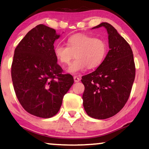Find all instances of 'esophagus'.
<instances>
[{
	"label": "esophagus",
	"instance_id": "esophagus-1",
	"mask_svg": "<svg viewBox=\"0 0 149 149\" xmlns=\"http://www.w3.org/2000/svg\"><path fill=\"white\" fill-rule=\"evenodd\" d=\"M81 80V79L79 78V77H77V76H74V82H79V81Z\"/></svg>",
	"mask_w": 149,
	"mask_h": 149
}]
</instances>
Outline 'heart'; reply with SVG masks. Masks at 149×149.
<instances>
[{"mask_svg":"<svg viewBox=\"0 0 149 149\" xmlns=\"http://www.w3.org/2000/svg\"><path fill=\"white\" fill-rule=\"evenodd\" d=\"M67 46L58 44L54 47V54L61 64L68 65V72L72 74L93 69L103 62L107 52V45L103 39L85 34H77L67 39Z\"/></svg>","mask_w":149,"mask_h":149,"instance_id":"1","label":"heart"}]
</instances>
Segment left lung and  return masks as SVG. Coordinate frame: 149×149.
Here are the masks:
<instances>
[{"instance_id":"obj_1","label":"left lung","mask_w":149,"mask_h":149,"mask_svg":"<svg viewBox=\"0 0 149 149\" xmlns=\"http://www.w3.org/2000/svg\"><path fill=\"white\" fill-rule=\"evenodd\" d=\"M105 27L110 50L93 72L82 77L85 86L83 107L89 117L110 118L123 109L129 98L136 74L134 55L129 43L107 22L93 28Z\"/></svg>"}]
</instances>
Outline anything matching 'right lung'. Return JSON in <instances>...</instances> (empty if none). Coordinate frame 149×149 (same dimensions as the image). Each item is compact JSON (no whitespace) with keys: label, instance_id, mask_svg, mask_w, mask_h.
<instances>
[{"label":"right lung","instance_id":"obj_1","mask_svg":"<svg viewBox=\"0 0 149 149\" xmlns=\"http://www.w3.org/2000/svg\"><path fill=\"white\" fill-rule=\"evenodd\" d=\"M56 30L39 24L26 34L16 47L11 65L15 95L26 111L50 118L58 113L64 95L74 83L64 74L54 54Z\"/></svg>","mask_w":149,"mask_h":149}]
</instances>
